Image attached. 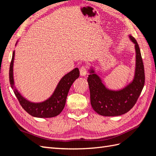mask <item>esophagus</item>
<instances>
[{
    "label": "esophagus",
    "mask_w": 156,
    "mask_h": 156,
    "mask_svg": "<svg viewBox=\"0 0 156 156\" xmlns=\"http://www.w3.org/2000/svg\"><path fill=\"white\" fill-rule=\"evenodd\" d=\"M80 75L82 76H85L87 74V66L83 65L81 66V68H80Z\"/></svg>",
    "instance_id": "esophagus-1"
}]
</instances>
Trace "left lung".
I'll list each match as a JSON object with an SVG mask.
<instances>
[{
	"label": "left lung",
	"instance_id": "left-lung-1",
	"mask_svg": "<svg viewBox=\"0 0 156 156\" xmlns=\"http://www.w3.org/2000/svg\"><path fill=\"white\" fill-rule=\"evenodd\" d=\"M135 44L136 52V67L133 82L122 90H110L102 84L100 77L90 69L88 83L90 89V103L98 114L105 117L123 115L133 107L143 90L145 84V72L140 47L135 39L129 36Z\"/></svg>",
	"mask_w": 156,
	"mask_h": 156
}]
</instances>
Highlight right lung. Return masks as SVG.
I'll list each match as a JSON object with an SVG mask.
<instances>
[{
	"label": "right lung",
	"instance_id": "obj_1",
	"mask_svg": "<svg viewBox=\"0 0 156 156\" xmlns=\"http://www.w3.org/2000/svg\"><path fill=\"white\" fill-rule=\"evenodd\" d=\"M14 58L15 51H13L9 68V82L15 96L23 109L29 115L35 117L50 118L58 115L64 108L66 98L72 84L80 76L78 68H74L61 79L54 92L48 100L35 103L29 101L23 97L15 87L13 78Z\"/></svg>",
	"mask_w": 156,
	"mask_h": 156
}]
</instances>
